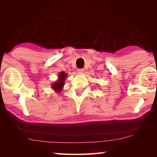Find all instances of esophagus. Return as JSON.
<instances>
[{"label":"esophagus","mask_w":157,"mask_h":157,"mask_svg":"<svg viewBox=\"0 0 157 157\" xmlns=\"http://www.w3.org/2000/svg\"><path fill=\"white\" fill-rule=\"evenodd\" d=\"M84 70L83 68L78 69V74H82V73H84Z\"/></svg>","instance_id":"34e87169"}]
</instances>
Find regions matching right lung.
Wrapping results in <instances>:
<instances>
[{
	"label": "right lung",
	"mask_w": 157,
	"mask_h": 157,
	"mask_svg": "<svg viewBox=\"0 0 157 157\" xmlns=\"http://www.w3.org/2000/svg\"><path fill=\"white\" fill-rule=\"evenodd\" d=\"M66 77H67V74L64 72L59 73L58 75V80L52 84V89H54L57 93H59L64 85V81Z\"/></svg>",
	"instance_id": "add662e5"
}]
</instances>
